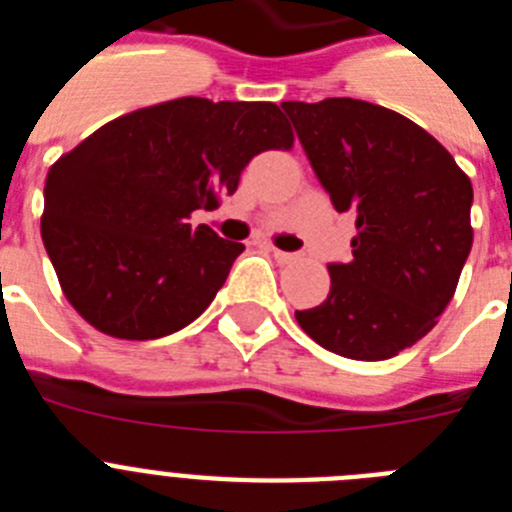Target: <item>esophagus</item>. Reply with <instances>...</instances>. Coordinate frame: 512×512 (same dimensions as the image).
<instances>
[{
  "instance_id": "esophagus-1",
  "label": "esophagus",
  "mask_w": 512,
  "mask_h": 512,
  "mask_svg": "<svg viewBox=\"0 0 512 512\" xmlns=\"http://www.w3.org/2000/svg\"><path fill=\"white\" fill-rule=\"evenodd\" d=\"M269 248V253L271 256H274V259L279 261V264H292V261L297 259L295 253H287V251H279V248H274V246H266Z\"/></svg>"
}]
</instances>
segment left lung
<instances>
[{
  "mask_svg": "<svg viewBox=\"0 0 512 512\" xmlns=\"http://www.w3.org/2000/svg\"><path fill=\"white\" fill-rule=\"evenodd\" d=\"M338 212H354V259L297 310L307 336L356 361L392 359L438 323L472 251V182L405 115L351 97L284 102Z\"/></svg>",
  "mask_w": 512,
  "mask_h": 512,
  "instance_id": "1",
  "label": "left lung"
}]
</instances>
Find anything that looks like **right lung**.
<instances>
[{
	"instance_id": "1",
	"label": "right lung",
	"mask_w": 512,
	"mask_h": 512,
	"mask_svg": "<svg viewBox=\"0 0 512 512\" xmlns=\"http://www.w3.org/2000/svg\"><path fill=\"white\" fill-rule=\"evenodd\" d=\"M295 135L274 102L179 97L128 112L45 176L40 235L63 295L112 338L151 341L200 318L243 243L187 223Z\"/></svg>"
}]
</instances>
